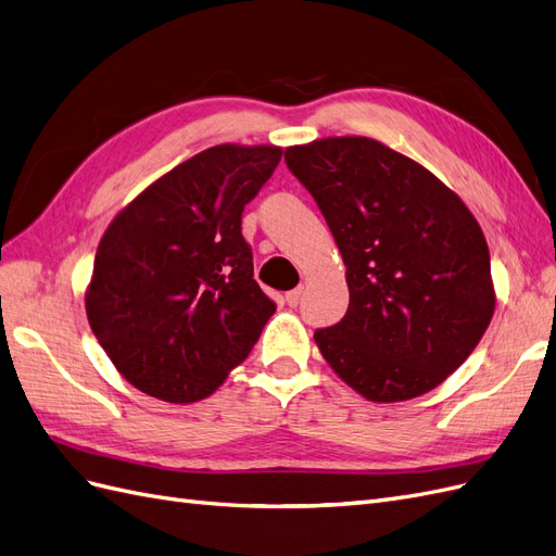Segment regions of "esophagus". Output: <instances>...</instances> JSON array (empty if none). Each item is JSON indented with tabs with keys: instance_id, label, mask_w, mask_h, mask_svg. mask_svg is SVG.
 <instances>
[{
	"instance_id": "esophagus-1",
	"label": "esophagus",
	"mask_w": 556,
	"mask_h": 556,
	"mask_svg": "<svg viewBox=\"0 0 556 556\" xmlns=\"http://www.w3.org/2000/svg\"><path fill=\"white\" fill-rule=\"evenodd\" d=\"M301 296H304V288H296V290L285 294V301H288V304L294 308V306L301 304Z\"/></svg>"
}]
</instances>
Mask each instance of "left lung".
Returning a JSON list of instances; mask_svg holds the SVG:
<instances>
[{"label":"left lung","mask_w":556,"mask_h":556,"mask_svg":"<svg viewBox=\"0 0 556 556\" xmlns=\"http://www.w3.org/2000/svg\"><path fill=\"white\" fill-rule=\"evenodd\" d=\"M285 164L323 211L350 304L315 331L329 366L368 401H408L466 362L494 315L490 248L464 201L374 139H319Z\"/></svg>","instance_id":"left-lung-1"}]
</instances>
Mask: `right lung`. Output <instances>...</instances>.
Instances as JSON below:
<instances>
[{"label":"right lung","mask_w":556,"mask_h":556,"mask_svg":"<svg viewBox=\"0 0 556 556\" xmlns=\"http://www.w3.org/2000/svg\"><path fill=\"white\" fill-rule=\"evenodd\" d=\"M280 157L276 146L208 148L106 229L86 311L137 390L169 403L206 399L257 343L276 304L255 280L241 217Z\"/></svg>","instance_id":"add662e5"}]
</instances>
